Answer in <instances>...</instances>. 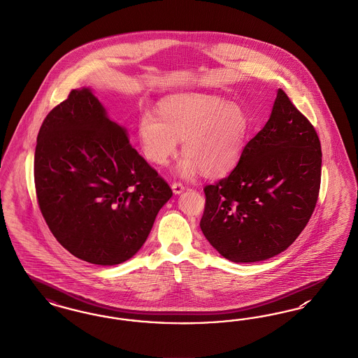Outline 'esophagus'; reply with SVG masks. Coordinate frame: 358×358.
Segmentation results:
<instances>
[{
	"instance_id": "1",
	"label": "esophagus",
	"mask_w": 358,
	"mask_h": 358,
	"mask_svg": "<svg viewBox=\"0 0 358 358\" xmlns=\"http://www.w3.org/2000/svg\"><path fill=\"white\" fill-rule=\"evenodd\" d=\"M172 189L174 194H181V193L185 190L184 185H182V184H180V182H173Z\"/></svg>"
}]
</instances>
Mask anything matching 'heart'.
I'll list each match as a JSON object with an SVG mask.
<instances>
[{
	"label": "heart",
	"instance_id": "1",
	"mask_svg": "<svg viewBox=\"0 0 358 358\" xmlns=\"http://www.w3.org/2000/svg\"><path fill=\"white\" fill-rule=\"evenodd\" d=\"M158 112L143 110L137 121L138 141L148 161L166 165L180 140L185 155L177 164V173L184 178L200 171L218 177L240 161L249 129L240 105L202 93H178L161 101Z\"/></svg>",
	"mask_w": 358,
	"mask_h": 358
}]
</instances>
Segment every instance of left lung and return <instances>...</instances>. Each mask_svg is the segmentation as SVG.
I'll return each instance as SVG.
<instances>
[{"instance_id": "left-lung-1", "label": "left lung", "mask_w": 358, "mask_h": 358, "mask_svg": "<svg viewBox=\"0 0 358 358\" xmlns=\"http://www.w3.org/2000/svg\"><path fill=\"white\" fill-rule=\"evenodd\" d=\"M321 157L313 125L278 89L268 122L245 145L237 166L203 189L206 240L231 262L284 252L315 210Z\"/></svg>"}]
</instances>
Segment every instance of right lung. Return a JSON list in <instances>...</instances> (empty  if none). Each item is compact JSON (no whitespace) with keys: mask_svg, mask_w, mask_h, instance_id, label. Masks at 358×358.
I'll use <instances>...</instances> for the list:
<instances>
[{"mask_svg":"<svg viewBox=\"0 0 358 358\" xmlns=\"http://www.w3.org/2000/svg\"><path fill=\"white\" fill-rule=\"evenodd\" d=\"M34 182L58 243L73 256L103 266L141 249L173 196L90 87L72 90L43 120Z\"/></svg>","mask_w":358,"mask_h":358,"instance_id":"1","label":"right lung"}]
</instances>
